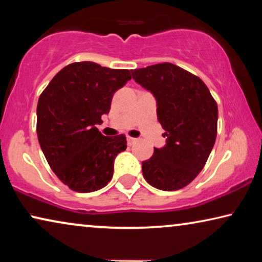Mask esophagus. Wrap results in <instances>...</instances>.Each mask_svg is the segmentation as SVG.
<instances>
[{"label":"esophagus","instance_id":"esophagus-1","mask_svg":"<svg viewBox=\"0 0 262 262\" xmlns=\"http://www.w3.org/2000/svg\"><path fill=\"white\" fill-rule=\"evenodd\" d=\"M126 141H127L128 144H132V143H135L136 141H137V138H134V137H130V136H127Z\"/></svg>","mask_w":262,"mask_h":262}]
</instances>
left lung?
Segmentation results:
<instances>
[{"mask_svg":"<svg viewBox=\"0 0 262 262\" xmlns=\"http://www.w3.org/2000/svg\"><path fill=\"white\" fill-rule=\"evenodd\" d=\"M132 78L156 100L166 145L142 162L143 177L162 191H177L205 166L217 136L218 108L199 77L171 63L131 71Z\"/></svg>","mask_w":262,"mask_h":262,"instance_id":"8db88e82","label":"left lung"}]
</instances>
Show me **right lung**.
Returning a JSON list of instances; mask_svg holds the SVG:
<instances>
[{
	"label": "right lung",
	"mask_w": 262,
	"mask_h": 262,
	"mask_svg": "<svg viewBox=\"0 0 262 262\" xmlns=\"http://www.w3.org/2000/svg\"><path fill=\"white\" fill-rule=\"evenodd\" d=\"M130 80V70L73 63L41 93L39 144L51 169L73 191H98L112 179L114 160L126 149V139L124 135L103 136L95 125L108 114L114 93Z\"/></svg>",
	"instance_id": "add662e5"
}]
</instances>
